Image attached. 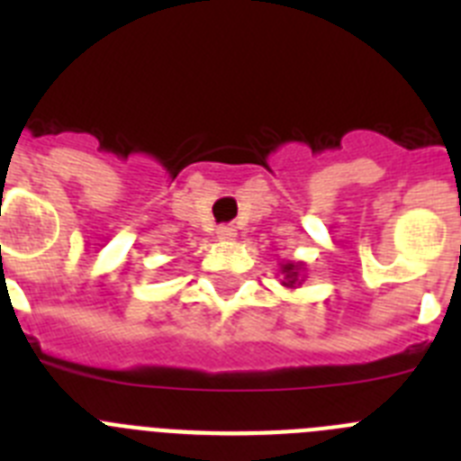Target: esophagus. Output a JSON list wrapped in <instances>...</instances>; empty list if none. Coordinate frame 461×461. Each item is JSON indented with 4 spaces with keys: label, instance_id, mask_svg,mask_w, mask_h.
Masks as SVG:
<instances>
[{
    "label": "esophagus",
    "instance_id": "esophagus-1",
    "mask_svg": "<svg viewBox=\"0 0 461 461\" xmlns=\"http://www.w3.org/2000/svg\"><path fill=\"white\" fill-rule=\"evenodd\" d=\"M217 235H219V240H235L238 238V230H235L233 226H219L217 228Z\"/></svg>",
    "mask_w": 461,
    "mask_h": 461
}]
</instances>
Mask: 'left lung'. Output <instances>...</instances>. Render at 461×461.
<instances>
[{
    "mask_svg": "<svg viewBox=\"0 0 461 461\" xmlns=\"http://www.w3.org/2000/svg\"><path fill=\"white\" fill-rule=\"evenodd\" d=\"M284 272H286V286H293V284H297V267L293 266V263H288V266L284 267Z\"/></svg>",
    "mask_w": 461,
    "mask_h": 461,
    "instance_id": "obj_1",
    "label": "left lung"
}]
</instances>
